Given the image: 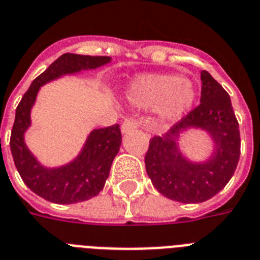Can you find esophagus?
I'll return each instance as SVG.
<instances>
[{
    "label": "esophagus",
    "instance_id": "esophagus-1",
    "mask_svg": "<svg viewBox=\"0 0 260 260\" xmlns=\"http://www.w3.org/2000/svg\"><path fill=\"white\" fill-rule=\"evenodd\" d=\"M139 125H140V120L136 119V117L125 119L124 120V123L121 124V132H123V134H128L131 131L136 129Z\"/></svg>",
    "mask_w": 260,
    "mask_h": 260
}]
</instances>
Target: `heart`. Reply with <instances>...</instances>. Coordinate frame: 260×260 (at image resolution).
Masks as SVG:
<instances>
[{"instance_id": "heart-1", "label": "heart", "mask_w": 260, "mask_h": 260, "mask_svg": "<svg viewBox=\"0 0 260 260\" xmlns=\"http://www.w3.org/2000/svg\"><path fill=\"white\" fill-rule=\"evenodd\" d=\"M128 99L137 107H156L160 119L174 121L192 105L195 88L180 75H147L132 82Z\"/></svg>"}]
</instances>
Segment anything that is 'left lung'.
Wrapping results in <instances>:
<instances>
[{
	"instance_id": "left-lung-1",
	"label": "left lung",
	"mask_w": 260,
	"mask_h": 260,
	"mask_svg": "<svg viewBox=\"0 0 260 260\" xmlns=\"http://www.w3.org/2000/svg\"><path fill=\"white\" fill-rule=\"evenodd\" d=\"M196 126L207 130L215 143V155L203 165L187 162L176 139L181 130ZM240 156L239 123L231 99L207 71H202L200 104L161 136L149 140L145 170L152 184L166 198L180 203H202L224 188Z\"/></svg>"
}]
</instances>
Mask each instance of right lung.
Listing matches in <instances>:
<instances>
[{"instance_id":"1","label":"right lung","mask_w":260,"mask_h":260,"mask_svg":"<svg viewBox=\"0 0 260 260\" xmlns=\"http://www.w3.org/2000/svg\"><path fill=\"white\" fill-rule=\"evenodd\" d=\"M109 61L111 57L107 56L62 54L33 80L20 104L17 105L16 119L10 135V151L14 164L25 184L48 202L73 204L99 195V192L104 188L112 161L121 145V131L119 124L92 131L75 161L56 170L44 168L24 143V132L30 125V108L37 92L40 86L50 80L81 69L99 68Z\"/></svg>"}]
</instances>
